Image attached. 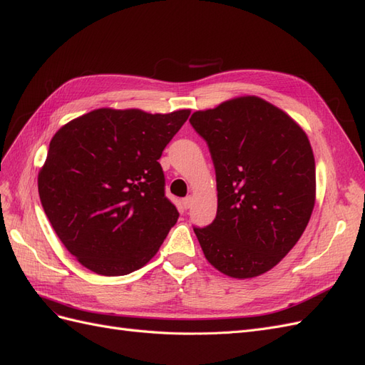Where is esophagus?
Instances as JSON below:
<instances>
[{
    "mask_svg": "<svg viewBox=\"0 0 365 365\" xmlns=\"http://www.w3.org/2000/svg\"><path fill=\"white\" fill-rule=\"evenodd\" d=\"M192 195H188V197H185V199L182 200V205H183V207H185V210H190V207H191V205H192Z\"/></svg>",
    "mask_w": 365,
    "mask_h": 365,
    "instance_id": "34e87169",
    "label": "esophagus"
}]
</instances>
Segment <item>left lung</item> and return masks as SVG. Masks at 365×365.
I'll list each match as a JSON object with an SVG mask.
<instances>
[{"label":"left lung","instance_id":"1","mask_svg":"<svg viewBox=\"0 0 365 365\" xmlns=\"http://www.w3.org/2000/svg\"><path fill=\"white\" fill-rule=\"evenodd\" d=\"M217 180V215L194 226L207 262L234 278L258 277L292 249L315 205V159L306 133L255 96L195 111Z\"/></svg>","mask_w":365,"mask_h":365}]
</instances>
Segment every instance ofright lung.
Instances as JSON below:
<instances>
[{"instance_id": "add662e5", "label": "right lung", "mask_w": 365, "mask_h": 365, "mask_svg": "<svg viewBox=\"0 0 365 365\" xmlns=\"http://www.w3.org/2000/svg\"><path fill=\"white\" fill-rule=\"evenodd\" d=\"M190 110L150 114L101 108L64 125L38 175L44 212L78 262L119 277L147 264L179 211L159 159Z\"/></svg>"}]
</instances>
